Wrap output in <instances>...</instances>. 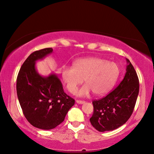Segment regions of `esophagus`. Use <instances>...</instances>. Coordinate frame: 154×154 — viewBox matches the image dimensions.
<instances>
[{"label": "esophagus", "instance_id": "obj_1", "mask_svg": "<svg viewBox=\"0 0 154 154\" xmlns=\"http://www.w3.org/2000/svg\"><path fill=\"white\" fill-rule=\"evenodd\" d=\"M85 102V101H82V100H76V103H77V104H84Z\"/></svg>", "mask_w": 154, "mask_h": 154}]
</instances>
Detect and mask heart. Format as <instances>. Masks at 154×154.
I'll list each match as a JSON object with an SVG mask.
<instances>
[{
    "mask_svg": "<svg viewBox=\"0 0 154 154\" xmlns=\"http://www.w3.org/2000/svg\"><path fill=\"white\" fill-rule=\"evenodd\" d=\"M119 73V67L115 63L98 57H88L75 60L73 67L65 65L61 75L71 94H74L84 79L86 84L77 94L86 96L91 91L96 95L106 94L112 89Z\"/></svg>",
    "mask_w": 154,
    "mask_h": 154,
    "instance_id": "1",
    "label": "heart"
}]
</instances>
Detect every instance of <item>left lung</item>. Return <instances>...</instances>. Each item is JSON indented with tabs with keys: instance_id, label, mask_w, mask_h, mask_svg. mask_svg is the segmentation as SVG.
I'll use <instances>...</instances> for the list:
<instances>
[{
	"instance_id": "1",
	"label": "left lung",
	"mask_w": 154,
	"mask_h": 154,
	"mask_svg": "<svg viewBox=\"0 0 154 154\" xmlns=\"http://www.w3.org/2000/svg\"><path fill=\"white\" fill-rule=\"evenodd\" d=\"M126 73L120 84L106 96L93 101L94 113L90 122L99 132L114 130L132 115L139 92L137 72L126 59Z\"/></svg>"
}]
</instances>
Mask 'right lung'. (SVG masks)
Instances as JSON below:
<instances>
[{
  "mask_svg": "<svg viewBox=\"0 0 154 154\" xmlns=\"http://www.w3.org/2000/svg\"><path fill=\"white\" fill-rule=\"evenodd\" d=\"M52 48L37 50L27 58L17 77L16 90L23 114L34 127L51 130L60 124L75 100L64 92L55 74L42 76L37 72L36 61L51 54Z\"/></svg>",
  "mask_w": 154,
  "mask_h": 154,
  "instance_id": "1",
  "label": "right lung"
}]
</instances>
